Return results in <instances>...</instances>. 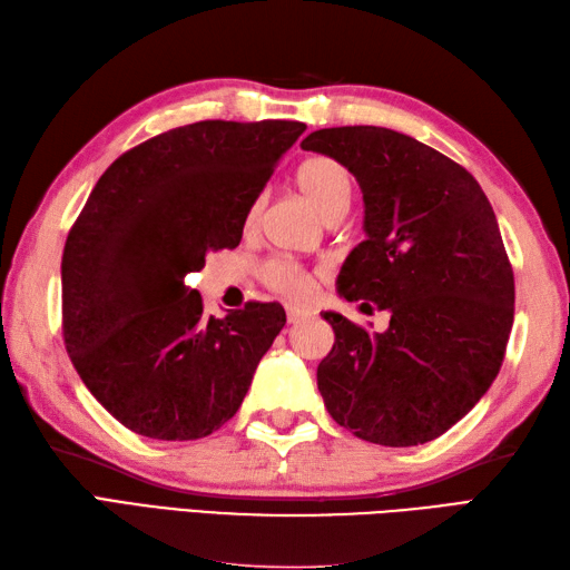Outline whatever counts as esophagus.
<instances>
[{
	"label": "esophagus",
	"instance_id": "obj_1",
	"mask_svg": "<svg viewBox=\"0 0 570 570\" xmlns=\"http://www.w3.org/2000/svg\"><path fill=\"white\" fill-rule=\"evenodd\" d=\"M306 315H308V311H303V308H298V306H288V308H286L288 323H301Z\"/></svg>",
	"mask_w": 570,
	"mask_h": 570
}]
</instances>
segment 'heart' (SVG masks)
Here are the masks:
<instances>
[{
	"label": "heart",
	"instance_id": "obj_1",
	"mask_svg": "<svg viewBox=\"0 0 570 570\" xmlns=\"http://www.w3.org/2000/svg\"><path fill=\"white\" fill-rule=\"evenodd\" d=\"M296 187L303 198L321 214L327 223L337 220L352 198V175L350 169L325 155H313L303 160L296 169ZM264 210V196H257L253 206L247 210L245 225L247 228H257ZM262 279L276 294L288 298H303L308 294L311 279L294 262L286 259H272L262 267Z\"/></svg>",
	"mask_w": 570,
	"mask_h": 570
}]
</instances>
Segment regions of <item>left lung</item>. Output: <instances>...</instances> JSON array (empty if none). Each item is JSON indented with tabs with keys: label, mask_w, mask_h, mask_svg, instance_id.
Returning a JSON list of instances; mask_svg holds the SVG:
<instances>
[{
	"label": "left lung",
	"mask_w": 570,
	"mask_h": 570,
	"mask_svg": "<svg viewBox=\"0 0 570 570\" xmlns=\"http://www.w3.org/2000/svg\"><path fill=\"white\" fill-rule=\"evenodd\" d=\"M301 148L345 165L364 194L366 240L342 264L340 296L391 313L383 333L323 313L335 330L317 366L327 413L383 446L436 440L491 389L512 330L493 206L464 167L399 130L321 128Z\"/></svg>",
	"instance_id": "1"
}]
</instances>
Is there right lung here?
<instances>
[{"mask_svg":"<svg viewBox=\"0 0 570 570\" xmlns=\"http://www.w3.org/2000/svg\"><path fill=\"white\" fill-rule=\"evenodd\" d=\"M306 130L198 121L124 153L99 177L62 253V337L79 379L124 428L187 442L240 407L286 323L276 303L204 313L187 274L240 245L247 210Z\"/></svg>","mask_w":570,"mask_h":570,"instance_id":"add662e5","label":"right lung"}]
</instances>
